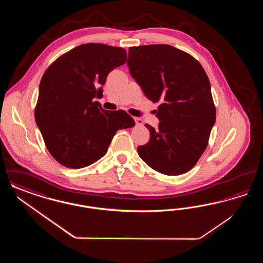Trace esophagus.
Wrapping results in <instances>:
<instances>
[{
	"label": "esophagus",
	"mask_w": 263,
	"mask_h": 263,
	"mask_svg": "<svg viewBox=\"0 0 263 263\" xmlns=\"http://www.w3.org/2000/svg\"><path fill=\"white\" fill-rule=\"evenodd\" d=\"M134 120H135V123H136V125H143V119H141V118H138V117H135V118H134Z\"/></svg>",
	"instance_id": "1"
}]
</instances>
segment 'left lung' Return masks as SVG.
<instances>
[{
	"label": "left lung",
	"mask_w": 263,
	"mask_h": 263,
	"mask_svg": "<svg viewBox=\"0 0 263 263\" xmlns=\"http://www.w3.org/2000/svg\"><path fill=\"white\" fill-rule=\"evenodd\" d=\"M127 65L145 96L160 102L159 128L138 147L140 158L163 175L190 171L206 150L216 121L208 76L194 57L167 44L130 47Z\"/></svg>",
	"instance_id": "8db88e82"
}]
</instances>
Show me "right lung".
I'll list each match as a JSON object with an SVG mask.
<instances>
[{"instance_id":"obj_1","label":"right lung","mask_w":263,"mask_h":263,"mask_svg":"<svg viewBox=\"0 0 263 263\" xmlns=\"http://www.w3.org/2000/svg\"><path fill=\"white\" fill-rule=\"evenodd\" d=\"M126 57L121 47L87 43L64 53L45 71L34 116L47 150L64 166L77 170L96 163L118 130L135 125L124 110H104L95 100Z\"/></svg>"}]
</instances>
